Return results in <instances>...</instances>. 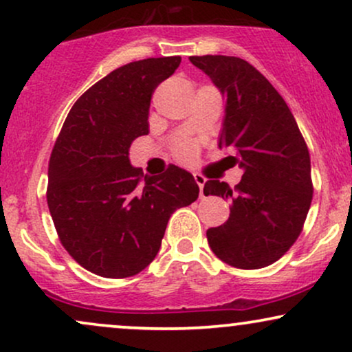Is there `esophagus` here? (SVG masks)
I'll return each mask as SVG.
<instances>
[{"label":"esophagus","instance_id":"obj_1","mask_svg":"<svg viewBox=\"0 0 352 352\" xmlns=\"http://www.w3.org/2000/svg\"><path fill=\"white\" fill-rule=\"evenodd\" d=\"M193 179H195L197 185L200 187V197H204V185H205V182H207V179H205L204 175H200V173H193Z\"/></svg>","mask_w":352,"mask_h":352}]
</instances>
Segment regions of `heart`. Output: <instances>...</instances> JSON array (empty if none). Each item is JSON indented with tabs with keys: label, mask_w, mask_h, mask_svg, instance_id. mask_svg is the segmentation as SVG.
I'll use <instances>...</instances> for the list:
<instances>
[{
	"label": "heart",
	"mask_w": 352,
	"mask_h": 352,
	"mask_svg": "<svg viewBox=\"0 0 352 352\" xmlns=\"http://www.w3.org/2000/svg\"><path fill=\"white\" fill-rule=\"evenodd\" d=\"M175 157L184 164H192L197 159V148L192 144H182L175 148Z\"/></svg>",
	"instance_id": "1"
}]
</instances>
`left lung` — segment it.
<instances>
[{
	"label": "left lung",
	"mask_w": 352,
	"mask_h": 352,
	"mask_svg": "<svg viewBox=\"0 0 352 352\" xmlns=\"http://www.w3.org/2000/svg\"><path fill=\"white\" fill-rule=\"evenodd\" d=\"M190 63L227 98L218 147L243 170L235 188L220 180L205 184V195L232 200L228 220L207 230L208 245L235 268H265L292 248L308 215V145L280 92L245 59L207 54Z\"/></svg>",
	"instance_id": "obj_1"
}]
</instances>
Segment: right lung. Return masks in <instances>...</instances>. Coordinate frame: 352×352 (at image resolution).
Here are the masks:
<instances>
[{
	"label": "right lung",
	"mask_w": 352,
	"mask_h": 352,
	"mask_svg": "<svg viewBox=\"0 0 352 352\" xmlns=\"http://www.w3.org/2000/svg\"><path fill=\"white\" fill-rule=\"evenodd\" d=\"M180 60H134L98 80L71 107L51 152L46 199L56 232L67 253L99 276L142 272L172 213L199 199L184 168L144 177L129 160L131 144L148 134L153 91Z\"/></svg>",
	"instance_id": "1"
}]
</instances>
